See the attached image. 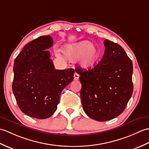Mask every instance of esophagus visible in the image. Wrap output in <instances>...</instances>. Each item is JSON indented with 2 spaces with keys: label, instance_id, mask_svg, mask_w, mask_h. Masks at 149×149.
<instances>
[{
  "label": "esophagus",
  "instance_id": "1",
  "mask_svg": "<svg viewBox=\"0 0 149 149\" xmlns=\"http://www.w3.org/2000/svg\"><path fill=\"white\" fill-rule=\"evenodd\" d=\"M79 77H80V75H79L78 73H77V72H75V73L74 74V80L76 81L78 80Z\"/></svg>",
  "mask_w": 149,
  "mask_h": 149
}]
</instances>
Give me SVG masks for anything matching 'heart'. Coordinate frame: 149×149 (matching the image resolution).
Instances as JSON below:
<instances>
[{
    "label": "heart",
    "instance_id": "heart-1",
    "mask_svg": "<svg viewBox=\"0 0 149 149\" xmlns=\"http://www.w3.org/2000/svg\"><path fill=\"white\" fill-rule=\"evenodd\" d=\"M64 54L69 58L78 57L81 68H89L96 63L101 56L100 49L89 41H82L69 45L64 48Z\"/></svg>",
    "mask_w": 149,
    "mask_h": 149
}]
</instances>
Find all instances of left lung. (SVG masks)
<instances>
[{
	"label": "left lung",
	"mask_w": 149,
	"mask_h": 149,
	"mask_svg": "<svg viewBox=\"0 0 149 149\" xmlns=\"http://www.w3.org/2000/svg\"><path fill=\"white\" fill-rule=\"evenodd\" d=\"M99 63L91 69L77 68L81 84L80 96L85 113L106 121L120 115L133 94V62L119 45L108 39Z\"/></svg>",
	"instance_id": "obj_1"
}]
</instances>
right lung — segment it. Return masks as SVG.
Returning a JSON list of instances; mask_svg holds the SVG:
<instances>
[{"instance_id": "add662e5", "label": "right lung", "mask_w": 149, "mask_h": 149, "mask_svg": "<svg viewBox=\"0 0 149 149\" xmlns=\"http://www.w3.org/2000/svg\"><path fill=\"white\" fill-rule=\"evenodd\" d=\"M53 39L42 36L26 45L15 60L13 92L21 111L44 119L55 113L62 90L73 80L74 70L55 69L49 52Z\"/></svg>"}]
</instances>
